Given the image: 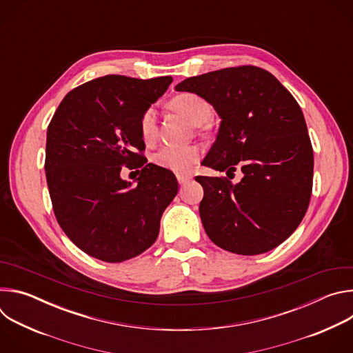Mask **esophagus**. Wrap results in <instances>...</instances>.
<instances>
[{
	"label": "esophagus",
	"mask_w": 353,
	"mask_h": 353,
	"mask_svg": "<svg viewBox=\"0 0 353 353\" xmlns=\"http://www.w3.org/2000/svg\"><path fill=\"white\" fill-rule=\"evenodd\" d=\"M177 180H179V184H180V185H184V184H187V183L191 180V177H190V176L179 174V176H177Z\"/></svg>",
	"instance_id": "1"
}]
</instances>
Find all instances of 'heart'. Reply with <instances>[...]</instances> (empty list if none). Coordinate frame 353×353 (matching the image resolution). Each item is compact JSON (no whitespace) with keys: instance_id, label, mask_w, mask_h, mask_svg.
Masks as SVG:
<instances>
[{"instance_id":"heart-1","label":"heart","mask_w":353,"mask_h":353,"mask_svg":"<svg viewBox=\"0 0 353 353\" xmlns=\"http://www.w3.org/2000/svg\"><path fill=\"white\" fill-rule=\"evenodd\" d=\"M170 106L181 113L191 124L203 125L212 119V108L204 97H201L196 93L184 92L174 96L170 100ZM139 128L142 138L145 141H150L157 134V112L154 108H149L143 112ZM199 159V149L196 146H176L166 145L161 148L154 161L158 166L169 169L174 173L183 174L188 173Z\"/></svg>"}]
</instances>
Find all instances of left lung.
<instances>
[{
	"label": "left lung",
	"mask_w": 353,
	"mask_h": 353,
	"mask_svg": "<svg viewBox=\"0 0 353 353\" xmlns=\"http://www.w3.org/2000/svg\"><path fill=\"white\" fill-rule=\"evenodd\" d=\"M177 92L204 97L221 119L203 166L240 168L243 179L196 176L208 237L241 256L267 253L303 219L313 187V148L300 106L268 71L244 65L191 77Z\"/></svg>",
	"instance_id": "left-lung-1"
}]
</instances>
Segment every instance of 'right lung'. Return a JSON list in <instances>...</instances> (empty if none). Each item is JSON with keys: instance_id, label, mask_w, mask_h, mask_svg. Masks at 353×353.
<instances>
[{"instance_id": "right-lung-1", "label": "right lung", "mask_w": 353, "mask_h": 353, "mask_svg": "<svg viewBox=\"0 0 353 353\" xmlns=\"http://www.w3.org/2000/svg\"><path fill=\"white\" fill-rule=\"evenodd\" d=\"M172 77L105 75L71 90L47 128L46 179L64 233L86 254L106 263L139 256L159 234L176 196V176L146 163L139 121L168 90ZM137 163L136 184L121 166Z\"/></svg>"}]
</instances>
